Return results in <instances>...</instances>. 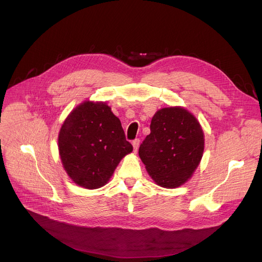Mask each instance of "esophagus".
Masks as SVG:
<instances>
[{
	"label": "esophagus",
	"instance_id": "34e87169",
	"mask_svg": "<svg viewBox=\"0 0 262 262\" xmlns=\"http://www.w3.org/2000/svg\"><path fill=\"white\" fill-rule=\"evenodd\" d=\"M139 144H140V140H139V139H135V140L133 141V146H134V152H135V153L137 152V150H138Z\"/></svg>",
	"mask_w": 262,
	"mask_h": 262
}]
</instances>
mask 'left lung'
<instances>
[{"label": "left lung", "instance_id": "left-lung-1", "mask_svg": "<svg viewBox=\"0 0 262 262\" xmlns=\"http://www.w3.org/2000/svg\"><path fill=\"white\" fill-rule=\"evenodd\" d=\"M149 128L139 147L147 173L160 187L182 186L203 156L204 133L199 121L183 107H168L154 115Z\"/></svg>", "mask_w": 262, "mask_h": 262}]
</instances>
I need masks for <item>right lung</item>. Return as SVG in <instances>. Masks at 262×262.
<instances>
[{"label":"right lung","mask_w":262,"mask_h":262,"mask_svg":"<svg viewBox=\"0 0 262 262\" xmlns=\"http://www.w3.org/2000/svg\"><path fill=\"white\" fill-rule=\"evenodd\" d=\"M58 149L71 180L86 189H98L107 184L133 145L112 108L104 102L86 101L64 120Z\"/></svg>","instance_id":"right-lung-1"}]
</instances>
